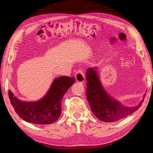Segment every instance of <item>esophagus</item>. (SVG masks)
<instances>
[{"label":"esophagus","instance_id":"34e87169","mask_svg":"<svg viewBox=\"0 0 153 153\" xmlns=\"http://www.w3.org/2000/svg\"><path fill=\"white\" fill-rule=\"evenodd\" d=\"M75 78L78 82L84 83L85 82V75L81 70H79L76 72L75 75Z\"/></svg>","mask_w":153,"mask_h":153}]
</instances>
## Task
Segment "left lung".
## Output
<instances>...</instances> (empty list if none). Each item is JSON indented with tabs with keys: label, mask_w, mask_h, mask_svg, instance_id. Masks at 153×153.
<instances>
[{
	"label": "left lung",
	"mask_w": 153,
	"mask_h": 153,
	"mask_svg": "<svg viewBox=\"0 0 153 153\" xmlns=\"http://www.w3.org/2000/svg\"><path fill=\"white\" fill-rule=\"evenodd\" d=\"M98 69L97 67L89 68L86 72V96L92 112L97 118L106 123L118 121L132 114L140 107L146 93L140 103L135 106L123 105L106 92L100 80Z\"/></svg>",
	"instance_id": "1"
}]
</instances>
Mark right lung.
<instances>
[{"instance_id":"right-lung-1","label":"right lung","mask_w":153,"mask_h":153,"mask_svg":"<svg viewBox=\"0 0 153 153\" xmlns=\"http://www.w3.org/2000/svg\"><path fill=\"white\" fill-rule=\"evenodd\" d=\"M75 78H55L47 93L37 101H23L9 90L8 94L16 114L24 121L35 124L53 123L61 114V101Z\"/></svg>"}]
</instances>
